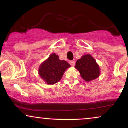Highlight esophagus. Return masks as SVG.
<instances>
[{
    "label": "esophagus",
    "mask_w": 128,
    "mask_h": 128,
    "mask_svg": "<svg viewBox=\"0 0 128 128\" xmlns=\"http://www.w3.org/2000/svg\"><path fill=\"white\" fill-rule=\"evenodd\" d=\"M69 63H70V65H71L72 66H74V64H75V62H74V61H73V60H72V61H69Z\"/></svg>",
    "instance_id": "34e87169"
}]
</instances>
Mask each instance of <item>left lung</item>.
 Segmentation results:
<instances>
[{"instance_id":"8db88e82","label":"left lung","mask_w":128,"mask_h":128,"mask_svg":"<svg viewBox=\"0 0 128 128\" xmlns=\"http://www.w3.org/2000/svg\"><path fill=\"white\" fill-rule=\"evenodd\" d=\"M75 67L79 71L80 76L86 82L99 77L100 68L95 60L89 54L84 55L76 61Z\"/></svg>"}]
</instances>
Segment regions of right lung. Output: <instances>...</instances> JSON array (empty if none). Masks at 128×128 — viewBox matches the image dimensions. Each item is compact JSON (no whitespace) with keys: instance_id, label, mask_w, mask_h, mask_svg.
<instances>
[{"instance_id":"right-lung-1","label":"right lung","mask_w":128,"mask_h":128,"mask_svg":"<svg viewBox=\"0 0 128 128\" xmlns=\"http://www.w3.org/2000/svg\"><path fill=\"white\" fill-rule=\"evenodd\" d=\"M70 66L67 61L60 60L58 55L52 54L40 66L39 74L47 84H54L61 79L66 68Z\"/></svg>"}]
</instances>
